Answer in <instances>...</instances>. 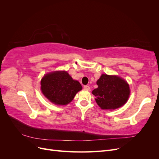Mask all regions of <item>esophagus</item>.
I'll use <instances>...</instances> for the list:
<instances>
[{"label":"esophagus","mask_w":159,"mask_h":159,"mask_svg":"<svg viewBox=\"0 0 159 159\" xmlns=\"http://www.w3.org/2000/svg\"><path fill=\"white\" fill-rule=\"evenodd\" d=\"M84 88L85 90H89L90 89V88H89V85H84Z\"/></svg>","instance_id":"esophagus-1"}]
</instances>
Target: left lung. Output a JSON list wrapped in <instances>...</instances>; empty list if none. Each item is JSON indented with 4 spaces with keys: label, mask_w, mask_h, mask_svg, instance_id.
<instances>
[{
    "label": "left lung",
    "mask_w": 159,
    "mask_h": 159,
    "mask_svg": "<svg viewBox=\"0 0 159 159\" xmlns=\"http://www.w3.org/2000/svg\"><path fill=\"white\" fill-rule=\"evenodd\" d=\"M98 88L93 90L95 101L103 109H115L121 107L129 97L127 81L116 75L103 74L97 81Z\"/></svg>",
    "instance_id": "1"
}]
</instances>
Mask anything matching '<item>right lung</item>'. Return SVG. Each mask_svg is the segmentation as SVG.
Returning <instances> with one entry per match:
<instances>
[{
    "instance_id": "1",
    "label": "right lung",
    "mask_w": 159,
    "mask_h": 159,
    "mask_svg": "<svg viewBox=\"0 0 159 159\" xmlns=\"http://www.w3.org/2000/svg\"><path fill=\"white\" fill-rule=\"evenodd\" d=\"M81 89L79 81L74 80L65 71L48 74L41 80L43 94L56 105L68 104Z\"/></svg>"
}]
</instances>
